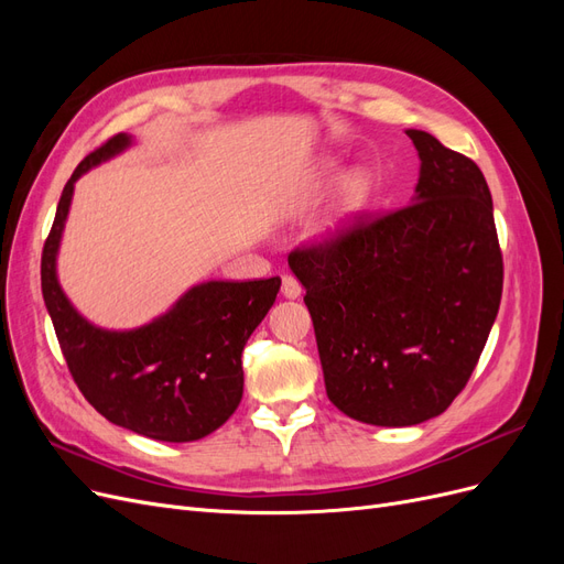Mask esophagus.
Returning a JSON list of instances; mask_svg holds the SVG:
<instances>
[{
    "label": "esophagus",
    "mask_w": 564,
    "mask_h": 564,
    "mask_svg": "<svg viewBox=\"0 0 564 564\" xmlns=\"http://www.w3.org/2000/svg\"><path fill=\"white\" fill-rule=\"evenodd\" d=\"M282 296L284 299H299L301 296V284L296 278L284 275L282 278Z\"/></svg>",
    "instance_id": "34e87169"
}]
</instances>
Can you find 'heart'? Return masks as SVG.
I'll use <instances>...</instances> for the list:
<instances>
[{
    "label": "heart",
    "instance_id": "1",
    "mask_svg": "<svg viewBox=\"0 0 564 564\" xmlns=\"http://www.w3.org/2000/svg\"><path fill=\"white\" fill-rule=\"evenodd\" d=\"M319 174L327 176L329 172H327V169H324V172H319ZM367 197H369V181L365 176H348L344 181V185H340V195H338V202H336V209L329 216L327 226L322 228V232L332 237V235L344 230L348 220L365 207Z\"/></svg>",
    "mask_w": 564,
    "mask_h": 564
}]
</instances>
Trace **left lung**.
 I'll return each mask as SVG.
<instances>
[{
  "mask_svg": "<svg viewBox=\"0 0 564 564\" xmlns=\"http://www.w3.org/2000/svg\"><path fill=\"white\" fill-rule=\"evenodd\" d=\"M419 150L414 204L357 216L296 247L329 400L400 429L440 416L466 388L497 319L503 259L487 181L470 158L406 129Z\"/></svg>",
  "mask_w": 564,
  "mask_h": 564,
  "instance_id": "obj_1",
  "label": "left lung"
}]
</instances>
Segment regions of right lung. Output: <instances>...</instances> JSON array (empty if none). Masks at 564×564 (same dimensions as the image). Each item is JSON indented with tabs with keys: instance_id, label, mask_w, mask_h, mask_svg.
Here are the masks:
<instances>
[{
	"instance_id": "right-lung-1",
	"label": "right lung",
	"mask_w": 564,
	"mask_h": 564,
	"mask_svg": "<svg viewBox=\"0 0 564 564\" xmlns=\"http://www.w3.org/2000/svg\"><path fill=\"white\" fill-rule=\"evenodd\" d=\"M131 145L117 133L65 183L42 251V294L63 357L87 402L115 425L162 442H193L224 425L242 400V350L280 292V278L204 282L131 332L84 319L56 278V253L75 181Z\"/></svg>"
}]
</instances>
